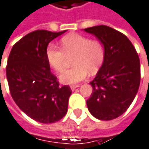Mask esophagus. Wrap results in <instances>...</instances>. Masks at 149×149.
<instances>
[{"mask_svg": "<svg viewBox=\"0 0 149 149\" xmlns=\"http://www.w3.org/2000/svg\"><path fill=\"white\" fill-rule=\"evenodd\" d=\"M79 87H80V85H79V84H74V85H71V86H70V88H71L72 91H74L75 88H79Z\"/></svg>", "mask_w": 149, "mask_h": 149, "instance_id": "obj_1", "label": "esophagus"}]
</instances>
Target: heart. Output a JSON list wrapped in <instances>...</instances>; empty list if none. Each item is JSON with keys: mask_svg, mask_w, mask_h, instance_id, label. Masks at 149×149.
I'll return each mask as SVG.
<instances>
[{"mask_svg": "<svg viewBox=\"0 0 149 149\" xmlns=\"http://www.w3.org/2000/svg\"><path fill=\"white\" fill-rule=\"evenodd\" d=\"M61 47L53 44L46 49V58L49 66L61 73L65 68L66 55H74V67L65 70L60 76L66 84H74L84 80L90 73H96L106 56V47L100 39H90L81 34H69L61 39Z\"/></svg>", "mask_w": 149, "mask_h": 149, "instance_id": "obj_1", "label": "heart"}]
</instances>
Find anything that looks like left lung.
<instances>
[{
    "label": "left lung",
    "instance_id": "1",
    "mask_svg": "<svg viewBox=\"0 0 149 149\" xmlns=\"http://www.w3.org/2000/svg\"><path fill=\"white\" fill-rule=\"evenodd\" d=\"M102 40L106 47L104 62L90 82L93 92L87 100L95 118L109 120L121 115L133 102L140 86L138 54L124 34L105 25L84 29Z\"/></svg>",
    "mask_w": 149,
    "mask_h": 149
}]
</instances>
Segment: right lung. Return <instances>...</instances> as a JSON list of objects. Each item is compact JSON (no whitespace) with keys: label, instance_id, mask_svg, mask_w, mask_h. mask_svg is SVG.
Returning a JSON list of instances; mask_svg holds the SVG:
<instances>
[{"label":"right lung","instance_id":"obj_1","mask_svg":"<svg viewBox=\"0 0 149 149\" xmlns=\"http://www.w3.org/2000/svg\"><path fill=\"white\" fill-rule=\"evenodd\" d=\"M65 32L33 31L13 46L8 59L11 96L21 110L38 122H56L68 111L71 88L60 85L46 58L48 43Z\"/></svg>","mask_w":149,"mask_h":149}]
</instances>
